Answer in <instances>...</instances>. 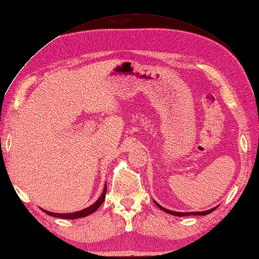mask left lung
<instances>
[{
  "label": "left lung",
  "instance_id": "left-lung-1",
  "mask_svg": "<svg viewBox=\"0 0 259 259\" xmlns=\"http://www.w3.org/2000/svg\"><path fill=\"white\" fill-rule=\"evenodd\" d=\"M153 202L156 203V205L161 209V210L166 211L167 213H170V214H174V216H178V217H183V216H206V214L212 212L214 209H216L217 207H213L211 209H209V210H205V211H189V212H180V211H172V210H169V209L167 208H163L162 206L159 205V203L157 201L153 200Z\"/></svg>",
  "mask_w": 259,
  "mask_h": 259
}]
</instances>
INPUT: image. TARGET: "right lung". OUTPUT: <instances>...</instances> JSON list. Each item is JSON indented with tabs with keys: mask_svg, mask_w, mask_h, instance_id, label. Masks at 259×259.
Returning <instances> with one entry per match:
<instances>
[{
	"mask_svg": "<svg viewBox=\"0 0 259 259\" xmlns=\"http://www.w3.org/2000/svg\"><path fill=\"white\" fill-rule=\"evenodd\" d=\"M106 192H107V183L106 185H104V188H103V191L101 196L98 198V200L92 203V205L90 207L88 208H84L82 209V210H79V211H75V212H68V213H58V212H52V211H48L46 210V209H42L43 211H45L46 213H48L49 216H52V217H57V218H65V219H76V218H82V217H87L89 216V214H91L92 212H95L97 209L100 207L103 201H104V198H106Z\"/></svg>",
	"mask_w": 259,
	"mask_h": 259,
	"instance_id": "1",
	"label": "right lung"
}]
</instances>
